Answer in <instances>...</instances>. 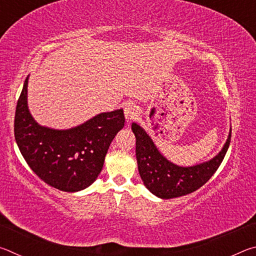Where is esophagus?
Returning <instances> with one entry per match:
<instances>
[{
    "label": "esophagus",
    "mask_w": 256,
    "mask_h": 256,
    "mask_svg": "<svg viewBox=\"0 0 256 256\" xmlns=\"http://www.w3.org/2000/svg\"><path fill=\"white\" fill-rule=\"evenodd\" d=\"M138 114V110L134 104H128V105H125L124 115H125V120H126V122H131V120H136Z\"/></svg>",
    "instance_id": "1"
}]
</instances>
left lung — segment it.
Masks as SVG:
<instances>
[{
  "mask_svg": "<svg viewBox=\"0 0 256 256\" xmlns=\"http://www.w3.org/2000/svg\"><path fill=\"white\" fill-rule=\"evenodd\" d=\"M132 131L136 138V154L141 180L154 196L164 200L186 196L204 185L222 162L232 138L230 128L226 144L214 158L184 167L164 157L140 124L133 122Z\"/></svg>",
  "mask_w": 256,
  "mask_h": 256,
  "instance_id": "left-lung-1",
  "label": "left lung"
}]
</instances>
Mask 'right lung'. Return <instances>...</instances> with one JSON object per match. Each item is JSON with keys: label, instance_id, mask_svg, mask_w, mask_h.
Segmentation results:
<instances>
[{"label": "right lung", "instance_id": "1", "mask_svg": "<svg viewBox=\"0 0 256 256\" xmlns=\"http://www.w3.org/2000/svg\"><path fill=\"white\" fill-rule=\"evenodd\" d=\"M28 80L29 76L14 118V138L21 154L46 184L63 192L86 188L100 174L112 138L124 126L123 110L100 112L71 128L42 126L30 114Z\"/></svg>", "mask_w": 256, "mask_h": 256}]
</instances>
